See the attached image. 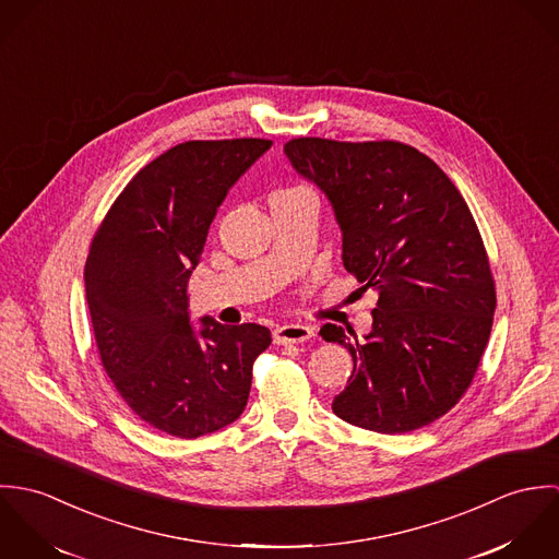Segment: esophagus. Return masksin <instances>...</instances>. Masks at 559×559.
<instances>
[{"label":"esophagus","mask_w":559,"mask_h":559,"mask_svg":"<svg viewBox=\"0 0 559 559\" xmlns=\"http://www.w3.org/2000/svg\"><path fill=\"white\" fill-rule=\"evenodd\" d=\"M314 337V326L308 324H282L273 329L275 344H304Z\"/></svg>","instance_id":"1"}]
</instances>
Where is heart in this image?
Wrapping results in <instances>:
<instances>
[{
  "label": "heart",
  "instance_id": "obj_1",
  "mask_svg": "<svg viewBox=\"0 0 559 559\" xmlns=\"http://www.w3.org/2000/svg\"><path fill=\"white\" fill-rule=\"evenodd\" d=\"M293 189H301V187H290V189H280V191H275V193H286V191H293ZM273 193V195H275Z\"/></svg>",
  "mask_w": 559,
  "mask_h": 559
}]
</instances>
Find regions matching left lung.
<instances>
[{"label": "left lung", "mask_w": 559, "mask_h": 559, "mask_svg": "<svg viewBox=\"0 0 559 559\" xmlns=\"http://www.w3.org/2000/svg\"><path fill=\"white\" fill-rule=\"evenodd\" d=\"M284 153L329 198L344 269L379 290L364 342L320 329L355 364L333 413L383 435L432 424L469 390L497 304L465 198L435 160L394 140L297 138Z\"/></svg>", "instance_id": "obj_1"}]
</instances>
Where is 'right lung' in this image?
<instances>
[{
  "label": "right lung",
  "instance_id": "add662e5",
  "mask_svg": "<svg viewBox=\"0 0 559 559\" xmlns=\"http://www.w3.org/2000/svg\"><path fill=\"white\" fill-rule=\"evenodd\" d=\"M271 140H191L142 167L90 242L85 299L100 364L148 426L198 439L233 424L271 331L202 319L195 335L187 280L228 189Z\"/></svg>",
  "mask_w": 559,
  "mask_h": 559
}]
</instances>
